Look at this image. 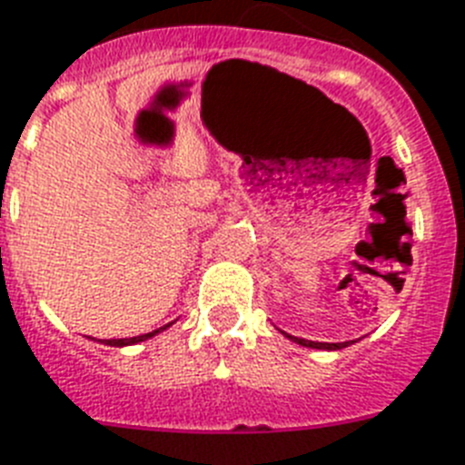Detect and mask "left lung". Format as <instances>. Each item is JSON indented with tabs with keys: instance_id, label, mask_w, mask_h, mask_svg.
I'll list each match as a JSON object with an SVG mask.
<instances>
[{
	"instance_id": "obj_1",
	"label": "left lung",
	"mask_w": 465,
	"mask_h": 465,
	"mask_svg": "<svg viewBox=\"0 0 465 465\" xmlns=\"http://www.w3.org/2000/svg\"><path fill=\"white\" fill-rule=\"evenodd\" d=\"M288 338L300 342V345L314 347V350H342V347L350 345V342H314V341H305V338H292V335H288Z\"/></svg>"
}]
</instances>
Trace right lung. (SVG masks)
<instances>
[{
	"label": "right lung",
	"instance_id": "right-lung-1",
	"mask_svg": "<svg viewBox=\"0 0 465 465\" xmlns=\"http://www.w3.org/2000/svg\"><path fill=\"white\" fill-rule=\"evenodd\" d=\"M170 326V323H167ZM167 326H163V329L158 331H151V333H143V335H134V338H120V341H106V345H113V347H123V345H134V342H142L146 341V338H153L155 333H160V331H165Z\"/></svg>",
	"mask_w": 465,
	"mask_h": 465
}]
</instances>
